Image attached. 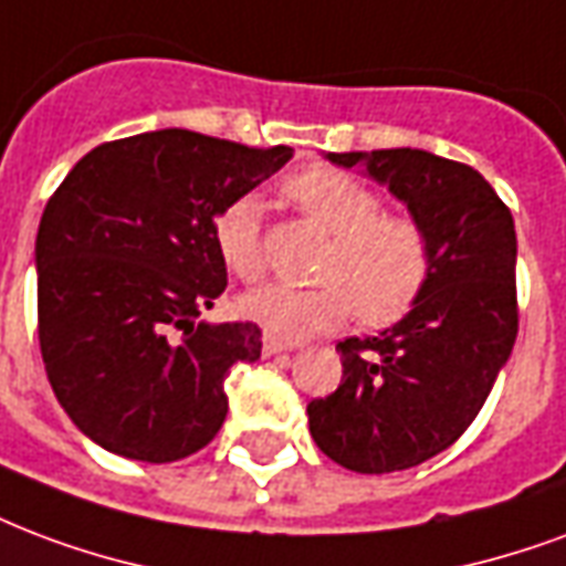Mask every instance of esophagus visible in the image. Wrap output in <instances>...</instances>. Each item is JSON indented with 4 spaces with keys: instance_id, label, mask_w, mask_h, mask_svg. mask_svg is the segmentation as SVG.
Segmentation results:
<instances>
[{
    "instance_id": "1",
    "label": "esophagus",
    "mask_w": 566,
    "mask_h": 566,
    "mask_svg": "<svg viewBox=\"0 0 566 566\" xmlns=\"http://www.w3.org/2000/svg\"><path fill=\"white\" fill-rule=\"evenodd\" d=\"M287 350H294V345H287L282 338L263 336V357H275V354H287Z\"/></svg>"
}]
</instances>
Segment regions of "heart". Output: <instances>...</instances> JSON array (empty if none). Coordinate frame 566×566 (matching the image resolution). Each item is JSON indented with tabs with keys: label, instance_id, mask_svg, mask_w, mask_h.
Wrapping results in <instances>:
<instances>
[{
	"label": "heart",
	"instance_id": "b5f03b06",
	"mask_svg": "<svg viewBox=\"0 0 566 566\" xmlns=\"http://www.w3.org/2000/svg\"><path fill=\"white\" fill-rule=\"evenodd\" d=\"M305 219L329 237L317 263L321 287H258L242 296V315L282 342L333 333L359 315L368 326H387L411 312L432 275V242L413 216L380 212V198L359 179L333 167H315L284 182ZM212 240L221 263L242 282L263 275L261 200L254 195L221 209Z\"/></svg>",
	"mask_w": 566,
	"mask_h": 566
}]
</instances>
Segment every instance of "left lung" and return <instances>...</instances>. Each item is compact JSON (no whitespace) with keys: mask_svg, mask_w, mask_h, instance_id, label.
I'll list each match as a JSON object with an SVG mask.
<instances>
[{"mask_svg":"<svg viewBox=\"0 0 566 566\" xmlns=\"http://www.w3.org/2000/svg\"><path fill=\"white\" fill-rule=\"evenodd\" d=\"M326 158L363 165L408 207L432 242V275L399 324L338 342L342 384L308 401V432L347 471H405L462 438L513 354L516 228L474 167L441 155L375 149Z\"/></svg>","mask_w":566,"mask_h":566,"instance_id":"left-lung-1","label":"left lung"}]
</instances>
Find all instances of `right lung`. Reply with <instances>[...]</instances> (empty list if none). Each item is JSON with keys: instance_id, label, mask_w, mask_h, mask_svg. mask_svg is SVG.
<instances>
[{"instance_id": "obj_1", "label": "right lung", "mask_w": 566, "mask_h": 566, "mask_svg": "<svg viewBox=\"0 0 566 566\" xmlns=\"http://www.w3.org/2000/svg\"><path fill=\"white\" fill-rule=\"evenodd\" d=\"M291 158L161 128L95 146L53 191L35 240L38 342L56 399L98 447L165 464L219 434L224 378L261 357V329L198 321L228 287L212 228Z\"/></svg>"}]
</instances>
